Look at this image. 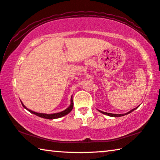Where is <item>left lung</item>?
Instances as JSON below:
<instances>
[{"mask_svg":"<svg viewBox=\"0 0 160 160\" xmlns=\"http://www.w3.org/2000/svg\"><path fill=\"white\" fill-rule=\"evenodd\" d=\"M138 108V107H137ZM137 108H133L132 110H131L130 111H128V112H127V113H123V114H116V113H106V112H103V111H100V110H98L100 112H101V113H103V114H105V115H107V116H111V117H120V116H125V115H127V114H128V113H132V111H133L134 110H136V109H137Z\"/></svg>","mask_w":160,"mask_h":160,"instance_id":"left-lung-1","label":"left lung"}]
</instances>
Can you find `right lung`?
<instances>
[{"instance_id": "add662e5", "label": "right lung", "mask_w": 160, "mask_h": 160, "mask_svg": "<svg viewBox=\"0 0 160 160\" xmlns=\"http://www.w3.org/2000/svg\"><path fill=\"white\" fill-rule=\"evenodd\" d=\"M21 104H22L23 107L24 108L27 109V111H28L30 113H32L33 114H35L36 116H39V117L43 118H47V119H55V118H59L62 117L64 116H66L67 114H68L72 110L73 108V101H72V95L71 96V100H70V105L69 106L68 108H67L65 110H64L63 111L59 112V113H51V114H47V113H37V112L33 111L32 110H29L28 109L27 107H26L23 103L21 102Z\"/></svg>"}]
</instances>
